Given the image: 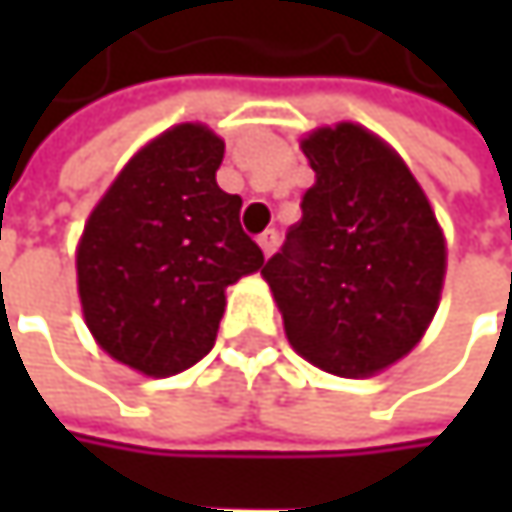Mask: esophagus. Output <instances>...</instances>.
Returning a JSON list of instances; mask_svg holds the SVG:
<instances>
[{
  "label": "esophagus",
  "mask_w": 512,
  "mask_h": 512,
  "mask_svg": "<svg viewBox=\"0 0 512 512\" xmlns=\"http://www.w3.org/2000/svg\"><path fill=\"white\" fill-rule=\"evenodd\" d=\"M278 243H281L278 231H263V234L257 237V246H260V252L266 257H272V252L278 249Z\"/></svg>",
  "instance_id": "esophagus-1"
}]
</instances>
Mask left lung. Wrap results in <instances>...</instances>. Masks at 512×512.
<instances>
[{
	"mask_svg": "<svg viewBox=\"0 0 512 512\" xmlns=\"http://www.w3.org/2000/svg\"><path fill=\"white\" fill-rule=\"evenodd\" d=\"M299 148L317 183L260 275L299 356L332 376H376L436 317L445 231L403 156L367 127H317Z\"/></svg>",
	"mask_w": 512,
	"mask_h": 512,
	"instance_id": "8db88e82",
	"label": "left lung"
}]
</instances>
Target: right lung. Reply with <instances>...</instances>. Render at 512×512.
<instances>
[{
    "instance_id": "add662e5",
    "label": "right lung",
    "mask_w": 512,
    "mask_h": 512,
    "mask_svg": "<svg viewBox=\"0 0 512 512\" xmlns=\"http://www.w3.org/2000/svg\"><path fill=\"white\" fill-rule=\"evenodd\" d=\"M225 142L186 121L142 145L85 219L76 290L85 326L115 361L165 379L216 344L225 290L263 269L240 195L216 183Z\"/></svg>"
}]
</instances>
